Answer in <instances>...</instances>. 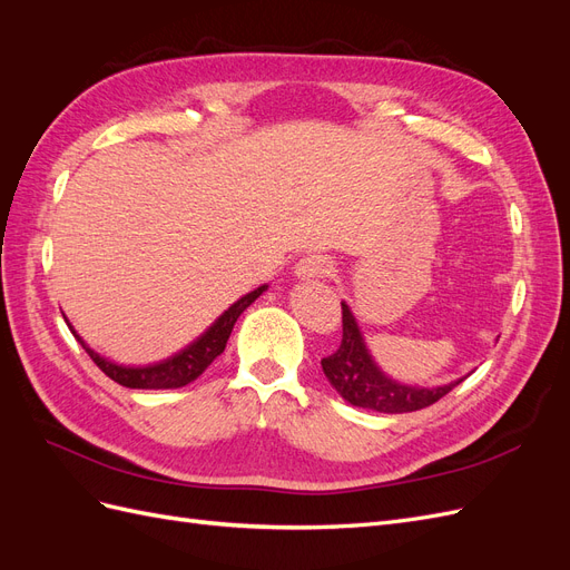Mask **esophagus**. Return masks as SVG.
I'll list each match as a JSON object with an SVG mask.
<instances>
[{
	"label": "esophagus",
	"mask_w": 570,
	"mask_h": 570,
	"mask_svg": "<svg viewBox=\"0 0 570 570\" xmlns=\"http://www.w3.org/2000/svg\"><path fill=\"white\" fill-rule=\"evenodd\" d=\"M295 273L302 281H318L331 273V262H327V256L323 254H306L297 262Z\"/></svg>",
	"instance_id": "1"
}]
</instances>
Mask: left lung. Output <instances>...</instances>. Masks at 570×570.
I'll use <instances>...</instances> for the list:
<instances>
[{"label": "left lung", "mask_w": 570, "mask_h": 570, "mask_svg": "<svg viewBox=\"0 0 570 570\" xmlns=\"http://www.w3.org/2000/svg\"><path fill=\"white\" fill-rule=\"evenodd\" d=\"M323 373L352 406L381 411V413H409L435 404L446 392H452L463 377L440 387H416L392 381L373 361L361 327L352 308L342 302V344L340 350L321 361Z\"/></svg>", "instance_id": "1"}]
</instances>
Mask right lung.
<instances>
[{
    "mask_svg": "<svg viewBox=\"0 0 570 570\" xmlns=\"http://www.w3.org/2000/svg\"><path fill=\"white\" fill-rule=\"evenodd\" d=\"M266 289H268V285H262V287L247 292L245 297H239L235 304H230L228 312H223L214 321V325H209V331L202 333L193 344H187L185 350L159 361V364H149V366L114 364V361L99 356L95 350H90L88 344H85V340L73 331V325H68V327H71V333L82 344V350L90 354L95 364L105 371L114 383L130 387V390H174V387H185L193 381H197V377L212 366V361L216 356H220L223 350H226V342L233 333V325L239 318V314H243L252 302H256L258 295H264Z\"/></svg>",
    "mask_w": 570,
    "mask_h": 570,
    "instance_id": "1",
    "label": "right lung"
}]
</instances>
